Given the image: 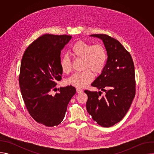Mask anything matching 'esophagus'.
Returning a JSON list of instances; mask_svg holds the SVG:
<instances>
[{"mask_svg":"<svg viewBox=\"0 0 154 154\" xmlns=\"http://www.w3.org/2000/svg\"><path fill=\"white\" fill-rule=\"evenodd\" d=\"M76 91H77V93H82L83 92V91L81 89H79V88H77Z\"/></svg>","mask_w":154,"mask_h":154,"instance_id":"esophagus-1","label":"esophagus"}]
</instances>
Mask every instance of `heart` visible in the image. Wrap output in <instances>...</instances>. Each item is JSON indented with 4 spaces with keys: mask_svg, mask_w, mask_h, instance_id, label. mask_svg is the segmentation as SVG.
Segmentation results:
<instances>
[{
    "mask_svg": "<svg viewBox=\"0 0 154 154\" xmlns=\"http://www.w3.org/2000/svg\"><path fill=\"white\" fill-rule=\"evenodd\" d=\"M72 54L82 59V72H75L67 79V83L77 88H83L90 83L93 75L101 73L105 68L107 55L101 45H91L83 41L76 42L72 48ZM61 67L63 72L68 74L72 69L71 62L68 55H64L61 60Z\"/></svg>",
    "mask_w": 154,
    "mask_h": 154,
    "instance_id": "obj_1",
    "label": "heart"
}]
</instances>
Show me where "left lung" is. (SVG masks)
I'll return each instance as SVG.
<instances>
[{
    "label": "left lung",
    "instance_id": "1",
    "mask_svg": "<svg viewBox=\"0 0 154 154\" xmlns=\"http://www.w3.org/2000/svg\"><path fill=\"white\" fill-rule=\"evenodd\" d=\"M100 39L107 54L101 74L91 86L101 91L85 90L87 112L99 125L109 127L124 117L135 95V67L128 52L116 39L104 34L90 35Z\"/></svg>",
    "mask_w": 154,
    "mask_h": 154
}]
</instances>
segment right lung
<instances>
[{
	"label": "right lung",
	"mask_w": 154,
	"mask_h": 154,
	"mask_svg": "<svg viewBox=\"0 0 154 154\" xmlns=\"http://www.w3.org/2000/svg\"><path fill=\"white\" fill-rule=\"evenodd\" d=\"M71 38L44 35L27 48L22 58L19 77L22 96L31 116L47 127L62 122L68 104L76 93L74 86L68 85L60 88L54 96L51 94L56 82L61 79V51Z\"/></svg>",
	"instance_id": "obj_1"
}]
</instances>
